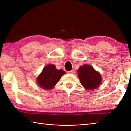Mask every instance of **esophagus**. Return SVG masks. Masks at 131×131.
Wrapping results in <instances>:
<instances>
[{
	"label": "esophagus",
	"instance_id": "1",
	"mask_svg": "<svg viewBox=\"0 0 131 131\" xmlns=\"http://www.w3.org/2000/svg\"><path fill=\"white\" fill-rule=\"evenodd\" d=\"M68 72L69 73V74H74L75 71H74V70H71V71H68Z\"/></svg>",
	"mask_w": 131,
	"mask_h": 131
}]
</instances>
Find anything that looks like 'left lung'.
I'll use <instances>...</instances> for the list:
<instances>
[{
	"label": "left lung",
	"instance_id": "1",
	"mask_svg": "<svg viewBox=\"0 0 131 131\" xmlns=\"http://www.w3.org/2000/svg\"><path fill=\"white\" fill-rule=\"evenodd\" d=\"M78 73L80 83L86 89H96L101 83V76L92 66L84 65L80 66Z\"/></svg>",
	"mask_w": 131,
	"mask_h": 131
}]
</instances>
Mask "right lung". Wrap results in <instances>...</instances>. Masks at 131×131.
Here are the masks:
<instances>
[{
  "instance_id": "obj_1",
  "label": "right lung",
  "mask_w": 131,
  "mask_h": 131,
  "mask_svg": "<svg viewBox=\"0 0 131 131\" xmlns=\"http://www.w3.org/2000/svg\"><path fill=\"white\" fill-rule=\"evenodd\" d=\"M65 73L62 70L56 69L54 65H48L45 67L37 78L38 84L43 89H52Z\"/></svg>"
}]
</instances>
